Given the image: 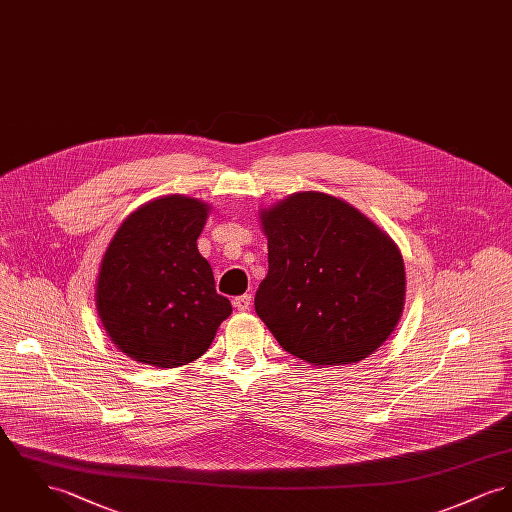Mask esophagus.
<instances>
[{
	"mask_svg": "<svg viewBox=\"0 0 512 512\" xmlns=\"http://www.w3.org/2000/svg\"><path fill=\"white\" fill-rule=\"evenodd\" d=\"M233 305H235V308L240 310V312L248 310L250 305H252V295H240V297H237V299L233 301Z\"/></svg>",
	"mask_w": 512,
	"mask_h": 512,
	"instance_id": "esophagus-1",
	"label": "esophagus"
}]
</instances>
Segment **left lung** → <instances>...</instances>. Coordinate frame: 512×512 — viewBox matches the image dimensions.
I'll use <instances>...</instances> for the list:
<instances>
[{
	"mask_svg": "<svg viewBox=\"0 0 512 512\" xmlns=\"http://www.w3.org/2000/svg\"><path fill=\"white\" fill-rule=\"evenodd\" d=\"M260 223L270 268L254 307L273 338L316 367L373 355L404 312L398 244L357 207L314 190L260 209Z\"/></svg>",
	"mask_w": 512,
	"mask_h": 512,
	"instance_id": "left-lung-1",
	"label": "left lung"
}]
</instances>
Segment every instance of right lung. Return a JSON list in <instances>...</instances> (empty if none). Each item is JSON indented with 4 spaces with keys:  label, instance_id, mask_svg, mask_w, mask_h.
I'll use <instances>...</instances> for the list:
<instances>
[{
    "label": "right lung",
    "instance_id": "1",
    "mask_svg": "<svg viewBox=\"0 0 512 512\" xmlns=\"http://www.w3.org/2000/svg\"><path fill=\"white\" fill-rule=\"evenodd\" d=\"M209 209L182 194L155 198L122 221L104 252L97 312L108 338L137 363L196 361L233 312L198 250Z\"/></svg>",
    "mask_w": 512,
    "mask_h": 512
}]
</instances>
